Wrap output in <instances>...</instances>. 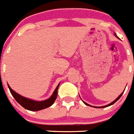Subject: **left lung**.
I'll return each instance as SVG.
<instances>
[{
    "mask_svg": "<svg viewBox=\"0 0 134 134\" xmlns=\"http://www.w3.org/2000/svg\"><path fill=\"white\" fill-rule=\"evenodd\" d=\"M115 35H116V34H115ZM124 92H123V93H121V94L120 95H119V97H118L117 98V99H116L115 100H114V101H113V102H112V103H110V104H109V105H105V106H103V107H99V108H104V107H109V106H110V105H113V104H114L116 102V101H118V100H119V99H120V97H121V95H122V94H123V93H124ZM83 102H84V101H83ZM84 103H85V105H88V106H91V107H92V106H91V105H88V104H87V103H86L84 102ZM95 107V108H97V107Z\"/></svg>",
    "mask_w": 134,
    "mask_h": 134,
    "instance_id": "obj_1",
    "label": "left lung"
}]
</instances>
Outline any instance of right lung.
Segmentation results:
<instances>
[{"label": "right lung", "instance_id": "1", "mask_svg": "<svg viewBox=\"0 0 134 134\" xmlns=\"http://www.w3.org/2000/svg\"><path fill=\"white\" fill-rule=\"evenodd\" d=\"M59 85H60V84L57 86L56 88L55 89L54 93H53V94L50 98H49L47 100H42V101H35V100H31V99H27V98L24 97H22L20 94H19L18 93H15V91L9 86V85H8V86H9V88L10 90V92L12 95L13 96V97L15 98V100L22 107H24L26 109L29 110V111H37L43 109L48 108V107H50L51 105H53V103L56 99L57 94H58V88L59 87Z\"/></svg>", "mask_w": 134, "mask_h": 134}]
</instances>
